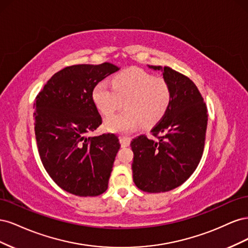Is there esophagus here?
I'll return each instance as SVG.
<instances>
[{
  "label": "esophagus",
  "mask_w": 248,
  "mask_h": 248,
  "mask_svg": "<svg viewBox=\"0 0 248 248\" xmlns=\"http://www.w3.org/2000/svg\"><path fill=\"white\" fill-rule=\"evenodd\" d=\"M130 141H131V139L128 138V137H120V142H121V146L122 147H128L130 145Z\"/></svg>",
  "instance_id": "1"
}]
</instances>
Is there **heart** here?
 Returning <instances> with one entry per match:
<instances>
[{"label": "heart", "mask_w": 248, "mask_h": 248, "mask_svg": "<svg viewBox=\"0 0 248 248\" xmlns=\"http://www.w3.org/2000/svg\"><path fill=\"white\" fill-rule=\"evenodd\" d=\"M111 84L102 80L92 93L96 107L104 116L114 114L124 101L125 109L106 120L108 130L126 133L141 124L152 127L166 116L171 101V90L164 78L133 68L117 74Z\"/></svg>", "instance_id": "obj_1"}]
</instances>
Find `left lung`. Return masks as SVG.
Masks as SVG:
<instances>
[{
	"label": "left lung",
	"instance_id": "1",
	"mask_svg": "<svg viewBox=\"0 0 248 248\" xmlns=\"http://www.w3.org/2000/svg\"><path fill=\"white\" fill-rule=\"evenodd\" d=\"M162 71L171 90L166 116L151 130L131 141L132 177L145 192H166L183 184L198 168L204 152L208 110L194 82L170 67L149 66Z\"/></svg>",
	"mask_w": 248,
	"mask_h": 248
}]
</instances>
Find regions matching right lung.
I'll return each instance as SVG.
<instances>
[{
	"instance_id": "obj_1",
	"label": "right lung",
	"mask_w": 248,
	"mask_h": 248,
	"mask_svg": "<svg viewBox=\"0 0 248 248\" xmlns=\"http://www.w3.org/2000/svg\"><path fill=\"white\" fill-rule=\"evenodd\" d=\"M118 70L110 63L65 67L36 97L35 136L43 167L58 186L78 197L108 189L119 139L114 133L87 136L102 123L93 90Z\"/></svg>"
}]
</instances>
